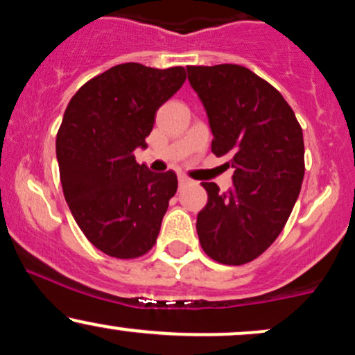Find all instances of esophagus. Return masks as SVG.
<instances>
[{
    "label": "esophagus",
    "instance_id": "34e87169",
    "mask_svg": "<svg viewBox=\"0 0 355 355\" xmlns=\"http://www.w3.org/2000/svg\"><path fill=\"white\" fill-rule=\"evenodd\" d=\"M189 182H190L189 178L183 177V175H178V185H180V187H185L187 183H189Z\"/></svg>",
    "mask_w": 355,
    "mask_h": 355
}]
</instances>
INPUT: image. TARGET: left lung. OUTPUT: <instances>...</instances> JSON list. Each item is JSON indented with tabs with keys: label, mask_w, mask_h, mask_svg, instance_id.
Wrapping results in <instances>:
<instances>
[{
	"label": "left lung",
	"mask_w": 355,
	"mask_h": 355,
	"mask_svg": "<svg viewBox=\"0 0 355 355\" xmlns=\"http://www.w3.org/2000/svg\"><path fill=\"white\" fill-rule=\"evenodd\" d=\"M214 133L211 152L229 157L234 185L202 182L209 202L197 215L210 259L243 266L262 255L287 223L304 180V137L279 89L240 64L187 67Z\"/></svg>",
	"instance_id": "1"
}]
</instances>
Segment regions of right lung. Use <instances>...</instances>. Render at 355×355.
I'll list each match as a JSON object with an SVG mask.
<instances>
[{
    "mask_svg": "<svg viewBox=\"0 0 355 355\" xmlns=\"http://www.w3.org/2000/svg\"><path fill=\"white\" fill-rule=\"evenodd\" d=\"M185 78L183 67L116 64L87 81L64 110L56 135L64 200L103 254L137 259L157 242L177 175L150 172L133 150L146 148L157 110Z\"/></svg>",
    "mask_w": 355,
    "mask_h": 355,
    "instance_id": "add662e5",
    "label": "right lung"
}]
</instances>
